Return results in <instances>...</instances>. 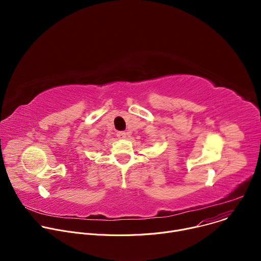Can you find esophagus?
Returning a JSON list of instances; mask_svg holds the SVG:
<instances>
[{
  "label": "esophagus",
  "mask_w": 261,
  "mask_h": 261,
  "mask_svg": "<svg viewBox=\"0 0 261 261\" xmlns=\"http://www.w3.org/2000/svg\"><path fill=\"white\" fill-rule=\"evenodd\" d=\"M126 135H127V133L125 131H118L117 132V136L119 138H126Z\"/></svg>",
  "instance_id": "34e87169"
}]
</instances>
